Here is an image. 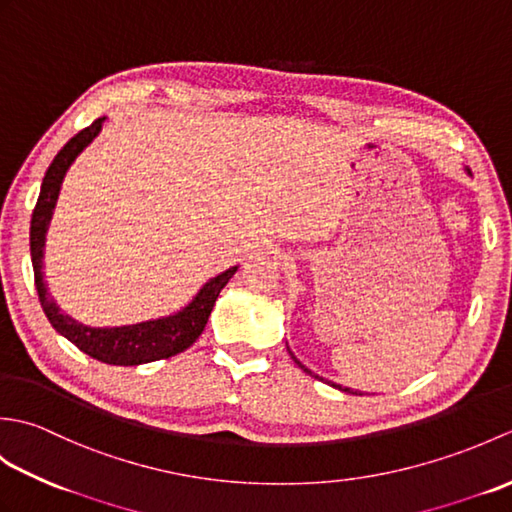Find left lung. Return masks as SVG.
Returning a JSON list of instances; mask_svg holds the SVG:
<instances>
[{
    "label": "left lung",
    "mask_w": 512,
    "mask_h": 512,
    "mask_svg": "<svg viewBox=\"0 0 512 512\" xmlns=\"http://www.w3.org/2000/svg\"><path fill=\"white\" fill-rule=\"evenodd\" d=\"M288 352H290V347H288ZM290 356H292V361H295V363H297V365H299V367H301V369H303V372H306V374H310V376H314V378H319V376H317V374H312V372H310V369H308V367H306V365H301V363H299V361H297V356H295V354H292V352H290ZM321 380H323V378H321ZM332 387H339V389H341V391H347V394H356V391H352V389H350V387H345V389H343V387H341V385H334V383H332ZM356 396H363V394H356Z\"/></svg>",
    "instance_id": "obj_1"
}]
</instances>
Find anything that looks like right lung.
<instances>
[{
  "mask_svg": "<svg viewBox=\"0 0 512 512\" xmlns=\"http://www.w3.org/2000/svg\"><path fill=\"white\" fill-rule=\"evenodd\" d=\"M103 121L105 118H96L90 127L81 129L79 134L70 138L59 154L54 156L46 176H43L41 193L30 222V255L32 268H35V286L39 292L41 308L46 312L52 328L79 347L81 352L96 358V361L129 367L176 356L198 341L206 321H209L215 299L220 297V290L228 284V279L235 275L237 266L206 281L189 306L162 319L121 325V328H90V325L74 321L70 314L61 312V308L50 297L46 281H43V246H46V233L54 206H57L65 173H68L76 156L99 136Z\"/></svg>",
  "mask_w": 512,
  "mask_h": 512,
  "instance_id": "1",
  "label": "right lung"
}]
</instances>
